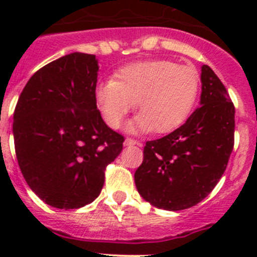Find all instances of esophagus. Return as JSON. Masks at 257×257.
Here are the masks:
<instances>
[{
  "instance_id": "1",
  "label": "esophagus",
  "mask_w": 257,
  "mask_h": 257,
  "mask_svg": "<svg viewBox=\"0 0 257 257\" xmlns=\"http://www.w3.org/2000/svg\"><path fill=\"white\" fill-rule=\"evenodd\" d=\"M124 145H135V144H138V145H140V143L138 142V140H135V139H131V138H127L126 140H124V143H123Z\"/></svg>"
}]
</instances>
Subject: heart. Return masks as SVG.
Masks as SVG:
<instances>
[{
	"instance_id": "b5f03b06",
	"label": "heart",
	"mask_w": 257,
	"mask_h": 257,
	"mask_svg": "<svg viewBox=\"0 0 257 257\" xmlns=\"http://www.w3.org/2000/svg\"><path fill=\"white\" fill-rule=\"evenodd\" d=\"M114 77L95 88V101L105 123L117 128L136 101L140 113L128 130L161 134L175 130L189 117L201 83L196 68L163 59L124 65Z\"/></svg>"
}]
</instances>
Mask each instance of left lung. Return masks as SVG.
<instances>
[{"label": "left lung", "mask_w": 257, "mask_h": 257, "mask_svg": "<svg viewBox=\"0 0 257 257\" xmlns=\"http://www.w3.org/2000/svg\"><path fill=\"white\" fill-rule=\"evenodd\" d=\"M201 106L161 139L147 142L135 172L140 196L169 211L193 207L216 187L234 147V104L208 65L202 67Z\"/></svg>", "instance_id": "8db88e82"}]
</instances>
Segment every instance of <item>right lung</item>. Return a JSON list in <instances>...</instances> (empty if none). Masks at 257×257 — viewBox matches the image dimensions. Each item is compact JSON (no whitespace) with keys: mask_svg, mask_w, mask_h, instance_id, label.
Here are the masks:
<instances>
[{"mask_svg":"<svg viewBox=\"0 0 257 257\" xmlns=\"http://www.w3.org/2000/svg\"><path fill=\"white\" fill-rule=\"evenodd\" d=\"M95 55L73 52L29 78L14 112V144L27 184L47 205L79 208L100 194L105 169L124 138L95 101Z\"/></svg>","mask_w":257,"mask_h":257,"instance_id":"add662e5","label":"right lung"}]
</instances>
